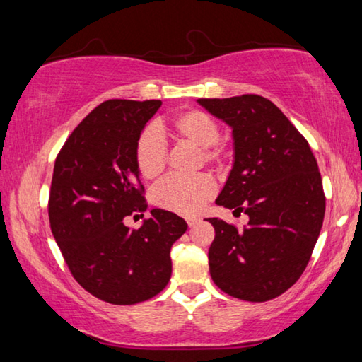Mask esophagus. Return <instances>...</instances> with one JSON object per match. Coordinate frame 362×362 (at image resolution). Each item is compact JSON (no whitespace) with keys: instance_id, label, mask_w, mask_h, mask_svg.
Segmentation results:
<instances>
[{"instance_id":"esophagus-1","label":"esophagus","mask_w":362,"mask_h":362,"mask_svg":"<svg viewBox=\"0 0 362 362\" xmlns=\"http://www.w3.org/2000/svg\"><path fill=\"white\" fill-rule=\"evenodd\" d=\"M198 222H199V220L196 218V217H188V218H187V223H188L189 228H192V226H194Z\"/></svg>"}]
</instances>
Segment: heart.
I'll list each match as a JSON object with an SVG mask.
<instances>
[{
  "label": "heart",
  "mask_w": 362,
  "mask_h": 362,
  "mask_svg": "<svg viewBox=\"0 0 362 362\" xmlns=\"http://www.w3.org/2000/svg\"><path fill=\"white\" fill-rule=\"evenodd\" d=\"M173 136L188 145L198 146L201 163L217 170L230 168L235 158V145L228 136L218 131L217 121L203 110L188 108L173 116L168 124ZM134 158L144 179H155L168 163V145L155 127H146L139 134ZM216 193V183L207 175L164 179L153 192V199L164 209L179 214H194Z\"/></svg>",
  "instance_id": "b5f03b06"
}]
</instances>
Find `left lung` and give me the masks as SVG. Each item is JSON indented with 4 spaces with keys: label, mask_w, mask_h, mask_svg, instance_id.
<instances>
[{
    "label": "left lung",
    "mask_w": 362,
    "mask_h": 362,
    "mask_svg": "<svg viewBox=\"0 0 362 362\" xmlns=\"http://www.w3.org/2000/svg\"><path fill=\"white\" fill-rule=\"evenodd\" d=\"M233 127L235 164L216 203L247 214L243 228L209 218V269L218 289L267 302L297 283L320 236L326 194L308 140L272 100L198 99Z\"/></svg>",
    "instance_id": "8db88e82"
}]
</instances>
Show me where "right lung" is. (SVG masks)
Listing matches in <instances>:
<instances>
[{
  "label": "right lung",
  "mask_w": 362,
  "mask_h": 362,
  "mask_svg": "<svg viewBox=\"0 0 362 362\" xmlns=\"http://www.w3.org/2000/svg\"><path fill=\"white\" fill-rule=\"evenodd\" d=\"M159 107L161 100L102 102L73 129L54 164L52 235L71 276L107 303L158 296L173 273L170 247L187 231L185 220L163 209H153L139 230L122 222L148 206L134 150Z\"/></svg>",
  "instance_id": "1"
}]
</instances>
